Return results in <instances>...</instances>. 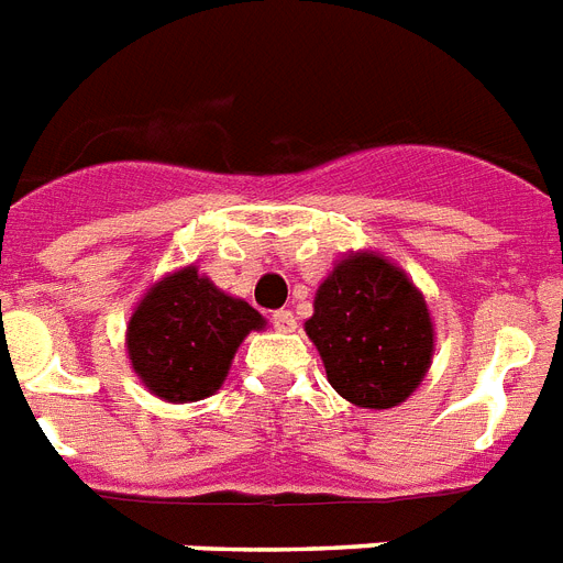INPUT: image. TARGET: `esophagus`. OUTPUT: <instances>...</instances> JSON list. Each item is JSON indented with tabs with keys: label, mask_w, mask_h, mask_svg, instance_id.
<instances>
[{
	"label": "esophagus",
	"mask_w": 563,
	"mask_h": 563,
	"mask_svg": "<svg viewBox=\"0 0 563 563\" xmlns=\"http://www.w3.org/2000/svg\"><path fill=\"white\" fill-rule=\"evenodd\" d=\"M273 324H276L278 331H292V328H296V316H292V310H276V313H273Z\"/></svg>",
	"instance_id": "esophagus-1"
}]
</instances>
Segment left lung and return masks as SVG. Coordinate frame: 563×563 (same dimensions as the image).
<instances>
[{
	"label": "left lung",
	"instance_id": "left-lung-1",
	"mask_svg": "<svg viewBox=\"0 0 563 563\" xmlns=\"http://www.w3.org/2000/svg\"><path fill=\"white\" fill-rule=\"evenodd\" d=\"M305 331L336 394L362 408H391L429 371L434 331L422 292L374 253L347 255L322 282Z\"/></svg>",
	"mask_w": 563,
	"mask_h": 563
}]
</instances>
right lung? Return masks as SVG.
<instances>
[{"label": "right lung", "mask_w": 563, "mask_h": 563, "mask_svg": "<svg viewBox=\"0 0 563 563\" xmlns=\"http://www.w3.org/2000/svg\"><path fill=\"white\" fill-rule=\"evenodd\" d=\"M258 328H264L258 310L187 267L143 296L125 345L148 391L169 402H192L218 391L241 339Z\"/></svg>", "instance_id": "right-lung-1"}]
</instances>
